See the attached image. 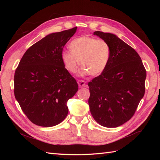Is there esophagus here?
<instances>
[{
    "instance_id": "esophagus-1",
    "label": "esophagus",
    "mask_w": 160,
    "mask_h": 160,
    "mask_svg": "<svg viewBox=\"0 0 160 160\" xmlns=\"http://www.w3.org/2000/svg\"><path fill=\"white\" fill-rule=\"evenodd\" d=\"M78 85H79L80 87H83L85 86L86 82L83 80H78Z\"/></svg>"
}]
</instances>
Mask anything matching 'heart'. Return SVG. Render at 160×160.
<instances>
[{"label": "heart", "mask_w": 160, "mask_h": 160, "mask_svg": "<svg viewBox=\"0 0 160 160\" xmlns=\"http://www.w3.org/2000/svg\"><path fill=\"white\" fill-rule=\"evenodd\" d=\"M69 48L71 51L61 53V60L72 73L76 72L80 64L82 74L98 76L106 69L111 58V47L104 40L81 36L71 42Z\"/></svg>", "instance_id": "b5f03b06"}]
</instances>
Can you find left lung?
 I'll return each instance as SVG.
<instances>
[{"mask_svg": "<svg viewBox=\"0 0 160 160\" xmlns=\"http://www.w3.org/2000/svg\"><path fill=\"white\" fill-rule=\"evenodd\" d=\"M94 35L107 41L111 55L106 69L88 83L91 113L108 128L121 126L133 116L145 93L147 71L133 48L110 33Z\"/></svg>", "mask_w": 160, "mask_h": 160, "instance_id": "1", "label": "left lung"}]
</instances>
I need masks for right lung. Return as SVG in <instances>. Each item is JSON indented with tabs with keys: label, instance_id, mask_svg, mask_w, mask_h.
<instances>
[{
	"label": "right lung",
	"instance_id": "add662e5",
	"mask_svg": "<svg viewBox=\"0 0 160 160\" xmlns=\"http://www.w3.org/2000/svg\"><path fill=\"white\" fill-rule=\"evenodd\" d=\"M77 27L47 35L24 53L14 73V96L32 123L51 127L68 114L67 102L78 90L75 78L61 60Z\"/></svg>",
	"mask_w": 160,
	"mask_h": 160
}]
</instances>
